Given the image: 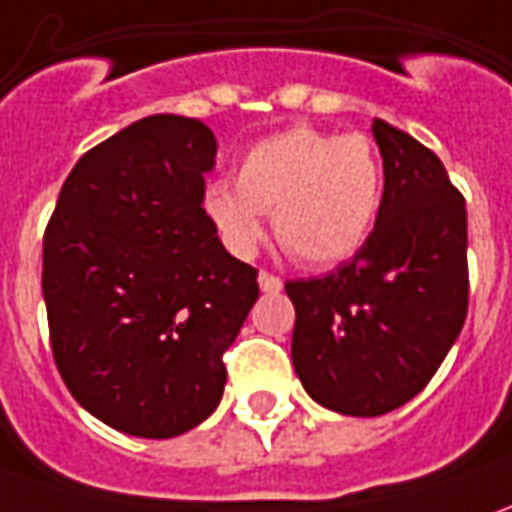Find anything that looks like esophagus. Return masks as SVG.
Wrapping results in <instances>:
<instances>
[{
    "mask_svg": "<svg viewBox=\"0 0 512 512\" xmlns=\"http://www.w3.org/2000/svg\"><path fill=\"white\" fill-rule=\"evenodd\" d=\"M257 283H260L263 291H271V294L283 288V280H280L277 274H271V271H260V274H257Z\"/></svg>",
    "mask_w": 512,
    "mask_h": 512,
    "instance_id": "esophagus-1",
    "label": "esophagus"
}]
</instances>
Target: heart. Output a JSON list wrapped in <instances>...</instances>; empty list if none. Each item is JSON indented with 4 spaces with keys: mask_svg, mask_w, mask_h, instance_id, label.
<instances>
[{
    "mask_svg": "<svg viewBox=\"0 0 512 512\" xmlns=\"http://www.w3.org/2000/svg\"><path fill=\"white\" fill-rule=\"evenodd\" d=\"M384 193L381 159L364 134L294 125L243 156L235 184L215 182L204 212L235 255H252L263 212L274 235L305 266H333L370 238Z\"/></svg>",
    "mask_w": 512,
    "mask_h": 512,
    "instance_id": "heart-1",
    "label": "heart"
}]
</instances>
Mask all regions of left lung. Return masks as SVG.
<instances>
[{
    "label": "left lung",
    "mask_w": 512,
    "mask_h": 512,
    "mask_svg": "<svg viewBox=\"0 0 512 512\" xmlns=\"http://www.w3.org/2000/svg\"><path fill=\"white\" fill-rule=\"evenodd\" d=\"M384 196L370 238L325 277L288 280L294 370L316 403L378 417L412 401L468 314V215L434 151L375 120Z\"/></svg>",
    "instance_id": "8db88e82"
}]
</instances>
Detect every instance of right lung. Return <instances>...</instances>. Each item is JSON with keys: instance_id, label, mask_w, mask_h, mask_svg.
<instances>
[{"instance_id": "1", "label": "right lung", "mask_w": 512, "mask_h": 512, "mask_svg": "<svg viewBox=\"0 0 512 512\" xmlns=\"http://www.w3.org/2000/svg\"><path fill=\"white\" fill-rule=\"evenodd\" d=\"M215 151L201 120H137L78 159L44 229L55 367L86 412L134 437L215 412L224 353L260 294L201 207Z\"/></svg>"}]
</instances>
